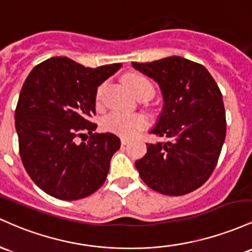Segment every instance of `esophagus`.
Returning a JSON list of instances; mask_svg holds the SVG:
<instances>
[{
    "mask_svg": "<svg viewBox=\"0 0 252 252\" xmlns=\"http://www.w3.org/2000/svg\"><path fill=\"white\" fill-rule=\"evenodd\" d=\"M127 144H128V140H127L126 138H121V145H123V146H126Z\"/></svg>",
    "mask_w": 252,
    "mask_h": 252,
    "instance_id": "obj_1",
    "label": "esophagus"
}]
</instances>
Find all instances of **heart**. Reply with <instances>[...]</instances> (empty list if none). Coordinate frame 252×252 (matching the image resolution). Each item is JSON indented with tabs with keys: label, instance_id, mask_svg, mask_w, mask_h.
Masks as SVG:
<instances>
[{
	"label": "heart",
	"instance_id": "heart-1",
	"mask_svg": "<svg viewBox=\"0 0 252 252\" xmlns=\"http://www.w3.org/2000/svg\"><path fill=\"white\" fill-rule=\"evenodd\" d=\"M127 88L131 90L134 96H137L140 92L145 89H151L152 87L150 82L145 77L140 75H131L125 80ZM103 87H100L96 94V100L100 101L102 95ZM149 121L146 117L141 114H127L123 112H111L101 121V126L104 131L112 132V133L123 135V137H133L140 132L141 129L148 126Z\"/></svg>",
	"mask_w": 252,
	"mask_h": 252
}]
</instances>
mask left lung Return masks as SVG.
Wrapping results in <instances>:
<instances>
[{"mask_svg":"<svg viewBox=\"0 0 252 252\" xmlns=\"http://www.w3.org/2000/svg\"><path fill=\"white\" fill-rule=\"evenodd\" d=\"M132 65L162 90L163 111L150 133L168 139L146 144L148 152L135 168L158 193H190L210 179L221 152L226 135L221 92L203 65L186 58Z\"/></svg>","mask_w":252,"mask_h":252,"instance_id":"1","label":"left lung"}]
</instances>
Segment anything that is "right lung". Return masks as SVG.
Returning a JSON list of instances; mask_svg holds the SVG:
<instances>
[{"label":"right lung","mask_w":252,"mask_h":252,"mask_svg":"<svg viewBox=\"0 0 252 252\" xmlns=\"http://www.w3.org/2000/svg\"><path fill=\"white\" fill-rule=\"evenodd\" d=\"M121 63L86 67L66 57L34 66L20 92L15 109L19 151L27 174L41 190L72 201L95 193L106 181L120 149L113 133H94L97 87ZM90 134L87 143L80 142Z\"/></svg>","instance_id":"1"}]
</instances>
